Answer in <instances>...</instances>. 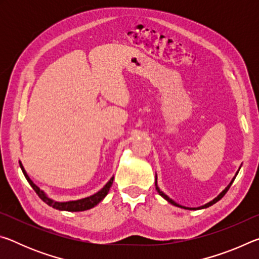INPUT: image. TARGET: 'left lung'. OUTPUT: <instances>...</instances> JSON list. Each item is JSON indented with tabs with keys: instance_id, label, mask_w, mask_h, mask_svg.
<instances>
[{
	"instance_id": "left-lung-1",
	"label": "left lung",
	"mask_w": 259,
	"mask_h": 259,
	"mask_svg": "<svg viewBox=\"0 0 259 259\" xmlns=\"http://www.w3.org/2000/svg\"><path fill=\"white\" fill-rule=\"evenodd\" d=\"M240 168H241V165H240ZM240 168H239V170L238 171H236V174H235V176L232 178V181H231V183L229 184V185H227L226 187H225V190L223 191V192H221L219 193V194L216 196V198H214L213 200H211L210 201V202H208V203H205V204H203V205H201V207H198V208H190V207H184V205H181L179 203H177V202H175V201L172 200V199H170L168 195L166 194H164L163 192H162L161 190H160V187H159V185H157V177H156V175H155V188H156V191H157V193H159V194L162 196V198H163L164 200H166L168 201L169 203H171L172 205H176V207H179V208H183V209H187V210H199V209H204V208H208V207H210V205H212V204H214L216 202H218L219 200H221L223 196H224L225 194H226V192L230 190V187H231V185L232 184H233V182H234V179H235V177L238 176V174H239V171H240Z\"/></svg>"
}]
</instances>
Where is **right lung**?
Listing matches in <instances>:
<instances>
[{"label":"right lung","mask_w":259,"mask_h":259,"mask_svg":"<svg viewBox=\"0 0 259 259\" xmlns=\"http://www.w3.org/2000/svg\"><path fill=\"white\" fill-rule=\"evenodd\" d=\"M19 164H20L21 171H23L25 178L27 179V182L29 183V185L33 187V190L36 192V194L40 196V199L45 201V202L48 205H50V207L55 208L57 210H61V211H72V212H74V211H84V210L96 207V205H97L100 202V201H102L105 198V196L107 195V193L109 192V188H111L113 181H114V176H113L106 183V185H105L102 188V190L98 191L97 193H95L94 195L88 196V198L80 199V200H74V201H65V202H58V201H55V200H52L51 198H49V196L46 194L45 191L40 190V187L35 185L32 179L29 178L27 172H26L24 165L20 161H19Z\"/></svg>","instance_id":"right-lung-1"}]
</instances>
